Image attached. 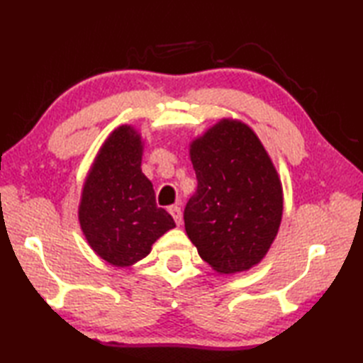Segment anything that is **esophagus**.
Segmentation results:
<instances>
[{
    "label": "esophagus",
    "instance_id": "obj_1",
    "mask_svg": "<svg viewBox=\"0 0 363 363\" xmlns=\"http://www.w3.org/2000/svg\"><path fill=\"white\" fill-rule=\"evenodd\" d=\"M168 211H169V213H172V217L174 218L176 225H177V226H181V225H182V212H181V207L172 206V207H169Z\"/></svg>",
    "mask_w": 363,
    "mask_h": 363
}]
</instances>
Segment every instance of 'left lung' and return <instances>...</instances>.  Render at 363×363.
<instances>
[{"label":"left lung","instance_id":"left-lung-1","mask_svg":"<svg viewBox=\"0 0 363 363\" xmlns=\"http://www.w3.org/2000/svg\"><path fill=\"white\" fill-rule=\"evenodd\" d=\"M198 187L184 211L189 238L215 272H246L279 230L284 198L276 168L254 130L223 118L190 145Z\"/></svg>","mask_w":363,"mask_h":363}]
</instances>
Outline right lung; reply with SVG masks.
I'll list each match as a JSON object with an SVG mask.
<instances>
[{
	"mask_svg": "<svg viewBox=\"0 0 363 363\" xmlns=\"http://www.w3.org/2000/svg\"><path fill=\"white\" fill-rule=\"evenodd\" d=\"M143 142L123 125L107 137L84 182L79 223L99 257L129 267L146 257L174 220L157 207L151 181L142 173Z\"/></svg>",
	"mask_w": 363,
	"mask_h": 363,
	"instance_id": "add662e5",
	"label": "right lung"
}]
</instances>
